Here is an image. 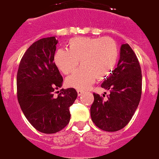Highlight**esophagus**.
<instances>
[{
  "instance_id": "1",
  "label": "esophagus",
  "mask_w": 159,
  "mask_h": 159,
  "mask_svg": "<svg viewBox=\"0 0 159 159\" xmlns=\"http://www.w3.org/2000/svg\"><path fill=\"white\" fill-rule=\"evenodd\" d=\"M77 93H78L79 96H80V95H82L84 93V91H83V90H81V89H78V90H77Z\"/></svg>"
}]
</instances>
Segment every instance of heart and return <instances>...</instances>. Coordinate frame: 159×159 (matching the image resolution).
<instances>
[{
  "label": "heart",
  "mask_w": 159,
  "mask_h": 159,
  "mask_svg": "<svg viewBox=\"0 0 159 159\" xmlns=\"http://www.w3.org/2000/svg\"><path fill=\"white\" fill-rule=\"evenodd\" d=\"M119 58V48L109 37H75L67 43V49L56 51L53 61L60 71L68 75L79 65L81 66L68 76L66 84L78 89H86L95 80L108 78L115 70Z\"/></svg>",
  "instance_id": "heart-1"
}]
</instances>
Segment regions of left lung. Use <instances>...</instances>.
Returning a JSON list of instances; mask_svg holds the SVG:
<instances>
[{"mask_svg": "<svg viewBox=\"0 0 159 159\" xmlns=\"http://www.w3.org/2000/svg\"><path fill=\"white\" fill-rule=\"evenodd\" d=\"M101 87L109 90L110 94L105 101L93 93L94 101L90 107L93 122L105 131L121 130L136 111L142 93L141 68L129 44L121 45L117 67Z\"/></svg>", "mask_w": 159, "mask_h": 159, "instance_id": "1", "label": "left lung"}]
</instances>
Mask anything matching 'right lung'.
<instances>
[{
	"label": "right lung",
	"instance_id": "right-lung-1",
	"mask_svg": "<svg viewBox=\"0 0 159 159\" xmlns=\"http://www.w3.org/2000/svg\"><path fill=\"white\" fill-rule=\"evenodd\" d=\"M57 40L55 37L35 42L20 61L17 72V98L23 113L39 131L53 134L68 125L69 107L77 98L73 88L61 87L63 78L53 61Z\"/></svg>",
	"mask_w": 159,
	"mask_h": 159
}]
</instances>
